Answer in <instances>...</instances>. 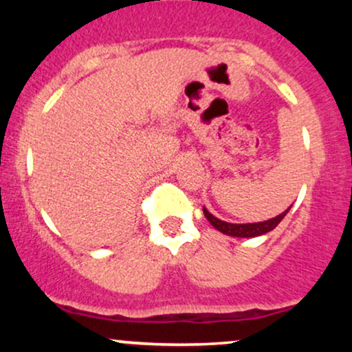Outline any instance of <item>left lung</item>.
<instances>
[{
  "instance_id": "1",
  "label": "left lung",
  "mask_w": 352,
  "mask_h": 352,
  "mask_svg": "<svg viewBox=\"0 0 352 352\" xmlns=\"http://www.w3.org/2000/svg\"><path fill=\"white\" fill-rule=\"evenodd\" d=\"M288 210L283 212L281 215L272 218V220L260 221V223H227V221H221L218 220L217 217H213L205 207H204V215L207 217V220L218 230V232L225 233V235L238 236V238H253V236L265 235V233L272 232L273 228H276L278 223H280L283 218H285L286 213H288Z\"/></svg>"
}]
</instances>
